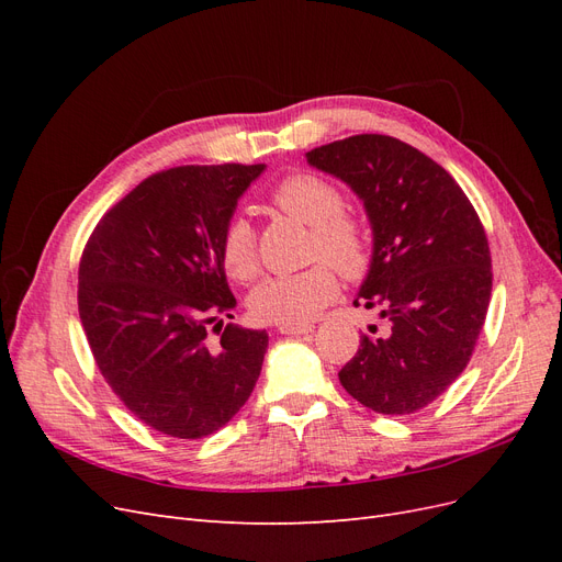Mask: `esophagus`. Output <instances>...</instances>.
I'll use <instances>...</instances> for the list:
<instances>
[{
	"label": "esophagus",
	"mask_w": 562,
	"mask_h": 562,
	"mask_svg": "<svg viewBox=\"0 0 562 562\" xmlns=\"http://www.w3.org/2000/svg\"><path fill=\"white\" fill-rule=\"evenodd\" d=\"M312 330H314L312 323H300V326H279V333L283 335H307Z\"/></svg>",
	"instance_id": "obj_1"
}]
</instances>
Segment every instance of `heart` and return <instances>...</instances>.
Masks as SVG:
<instances>
[{
	"mask_svg": "<svg viewBox=\"0 0 562 562\" xmlns=\"http://www.w3.org/2000/svg\"><path fill=\"white\" fill-rule=\"evenodd\" d=\"M271 201L302 220L314 232L312 255L328 260L347 279L361 277L370 262V239L359 220L345 215V199L337 187L312 173H293L283 178ZM220 260L227 274L236 281H250L258 271L255 234L246 217H232L223 239H220ZM333 267L318 262L297 274L267 277L248 297L255 318L277 326H300L316 318L337 297L339 283Z\"/></svg>",
	"mask_w": 562,
	"mask_h": 562,
	"instance_id": "heart-1",
	"label": "heart"
}]
</instances>
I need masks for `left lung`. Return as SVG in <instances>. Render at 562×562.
I'll return each instance as SVG.
<instances>
[{
	"mask_svg": "<svg viewBox=\"0 0 562 562\" xmlns=\"http://www.w3.org/2000/svg\"><path fill=\"white\" fill-rule=\"evenodd\" d=\"M304 157L363 201L372 255L353 304L389 321V333L361 335L339 382L380 415L417 413L462 375L483 330L485 229L446 168L391 135H351Z\"/></svg>",
	"mask_w": 562,
	"mask_h": 562,
	"instance_id": "left-lung-1",
	"label": "left lung"
}]
</instances>
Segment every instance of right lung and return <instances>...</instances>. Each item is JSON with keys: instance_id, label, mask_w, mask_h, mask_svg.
Wrapping results in <instances>:
<instances>
[{"instance_id": "1", "label": "right lung", "mask_w": 562, "mask_h": 562, "mask_svg": "<svg viewBox=\"0 0 562 562\" xmlns=\"http://www.w3.org/2000/svg\"><path fill=\"white\" fill-rule=\"evenodd\" d=\"M265 164L178 166L105 213L79 262V318L93 359L128 411L173 438H203L241 411L267 330L227 323L236 297L220 239ZM223 328V323H220Z\"/></svg>"}]
</instances>
